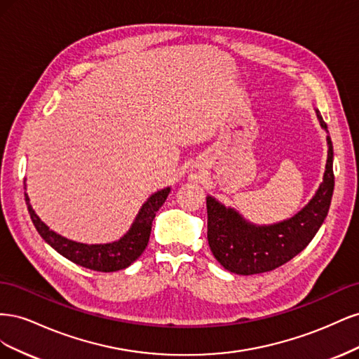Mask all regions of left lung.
Here are the masks:
<instances>
[{
    "mask_svg": "<svg viewBox=\"0 0 359 359\" xmlns=\"http://www.w3.org/2000/svg\"><path fill=\"white\" fill-rule=\"evenodd\" d=\"M318 118L322 127L328 128L319 112ZM332 157V142L328 137L323 182L306 208L283 223L256 227L233 210H226L215 199L206 198L208 244L214 257L231 273L252 276L273 271L301 253L318 233L330 210L334 191Z\"/></svg>",
    "mask_w": 359,
    "mask_h": 359,
    "instance_id": "left-lung-1",
    "label": "left lung"
}]
</instances>
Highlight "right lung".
<instances>
[{
  "instance_id": "right-lung-1",
  "label": "right lung",
  "mask_w": 359,
  "mask_h": 359,
  "mask_svg": "<svg viewBox=\"0 0 359 359\" xmlns=\"http://www.w3.org/2000/svg\"><path fill=\"white\" fill-rule=\"evenodd\" d=\"M170 189L160 190L154 193L139 211L136 222L121 240L112 244H100V245H88L81 244L62 238L61 235L50 231L49 227L43 223L34 210L31 208L29 199L25 194V202L28 206V212L32 223H34L37 232L52 248H55L60 255L72 260L76 265L88 268L93 271H102V273H114V271L124 269L132 265L135 260L144 253L148 245L151 226L158 211L160 206L165 203Z\"/></svg>"
}]
</instances>
